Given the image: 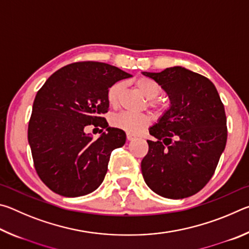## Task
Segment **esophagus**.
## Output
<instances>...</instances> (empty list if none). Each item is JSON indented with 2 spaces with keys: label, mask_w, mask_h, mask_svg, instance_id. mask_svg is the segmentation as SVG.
Masks as SVG:
<instances>
[{
  "label": "esophagus",
  "mask_w": 249,
  "mask_h": 249,
  "mask_svg": "<svg viewBox=\"0 0 249 249\" xmlns=\"http://www.w3.org/2000/svg\"><path fill=\"white\" fill-rule=\"evenodd\" d=\"M126 137H127V140H128V141H133V140H135V138H136V137L134 136V135L129 134V133H127V135H126Z\"/></svg>",
  "instance_id": "1"
}]
</instances>
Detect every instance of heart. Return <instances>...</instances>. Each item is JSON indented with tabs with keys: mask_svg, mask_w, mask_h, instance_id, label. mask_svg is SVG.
<instances>
[{
	"mask_svg": "<svg viewBox=\"0 0 249 249\" xmlns=\"http://www.w3.org/2000/svg\"><path fill=\"white\" fill-rule=\"evenodd\" d=\"M136 86L148 100H154L161 93V87L150 78L142 77L137 79ZM122 91H123V83L122 82H116L111 86L107 91V101L109 105L116 107L119 104ZM151 105L157 107L154 102H151ZM150 116L142 114V113L121 112L111 117V124L114 127L125 130L129 134H140L142 129L150 124Z\"/></svg>",
	"mask_w": 249,
	"mask_h": 249,
	"instance_id": "obj_1",
	"label": "heart"
}]
</instances>
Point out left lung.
I'll return each mask as SVG.
<instances>
[{
    "label": "left lung",
    "instance_id": "8db88e82",
    "mask_svg": "<svg viewBox=\"0 0 249 249\" xmlns=\"http://www.w3.org/2000/svg\"><path fill=\"white\" fill-rule=\"evenodd\" d=\"M142 74L154 79L170 100L169 108L149 128L157 141H147L142 177L160 196H191L212 178L225 149L224 105L208 78L183 67Z\"/></svg>",
    "mask_w": 249,
    "mask_h": 249
}]
</instances>
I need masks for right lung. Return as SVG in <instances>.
I'll return each instance as SVG.
<instances>
[{
	"label": "right lung",
	"instance_id": "obj_1",
	"mask_svg": "<svg viewBox=\"0 0 249 249\" xmlns=\"http://www.w3.org/2000/svg\"><path fill=\"white\" fill-rule=\"evenodd\" d=\"M129 74L96 61L62 67L47 79L34 100L28 142L41 181L57 195H89L107 175L111 153L126 142L124 130L108 127L107 91ZM107 128L98 140L84 128Z\"/></svg>",
	"mask_w": 249,
	"mask_h": 249
}]
</instances>
